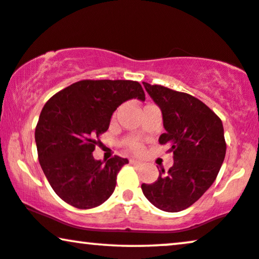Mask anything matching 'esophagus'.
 Segmentation results:
<instances>
[{
    "label": "esophagus",
    "mask_w": 259,
    "mask_h": 259,
    "mask_svg": "<svg viewBox=\"0 0 259 259\" xmlns=\"http://www.w3.org/2000/svg\"><path fill=\"white\" fill-rule=\"evenodd\" d=\"M130 163L134 164V165H141V164H142L140 161H137V160H130Z\"/></svg>",
    "instance_id": "esophagus-1"
}]
</instances>
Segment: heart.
Here are the masks:
<instances>
[{
    "instance_id": "obj_1",
    "label": "heart",
    "mask_w": 259,
    "mask_h": 259,
    "mask_svg": "<svg viewBox=\"0 0 259 259\" xmlns=\"http://www.w3.org/2000/svg\"><path fill=\"white\" fill-rule=\"evenodd\" d=\"M124 144H125V147L127 148L129 150L134 151V153H139L141 150V144L137 142V141L133 140V139H127L124 141Z\"/></svg>"
}]
</instances>
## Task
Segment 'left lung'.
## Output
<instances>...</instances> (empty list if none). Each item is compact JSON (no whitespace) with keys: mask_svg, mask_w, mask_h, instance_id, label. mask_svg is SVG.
Masks as SVG:
<instances>
[{"mask_svg":"<svg viewBox=\"0 0 259 259\" xmlns=\"http://www.w3.org/2000/svg\"><path fill=\"white\" fill-rule=\"evenodd\" d=\"M144 88L160 106L165 133L158 139L168 144L174 164L161 169L154 184H142L146 198L165 212L188 208L211 187L226 154L222 119L198 98L162 85Z\"/></svg>","mask_w":259,"mask_h":259,"instance_id":"obj_1","label":"left lung"}]
</instances>
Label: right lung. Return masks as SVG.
Instances as JSON below:
<instances>
[{"instance_id": "obj_1", "label": "right lung", "mask_w": 259, "mask_h": 259, "mask_svg": "<svg viewBox=\"0 0 259 259\" xmlns=\"http://www.w3.org/2000/svg\"><path fill=\"white\" fill-rule=\"evenodd\" d=\"M132 98L146 99L139 81L86 79L57 92L41 110L37 158L51 187L68 205L97 207L115 191L117 174L129 161L115 155L103 163L92 153L113 111Z\"/></svg>"}]
</instances>
